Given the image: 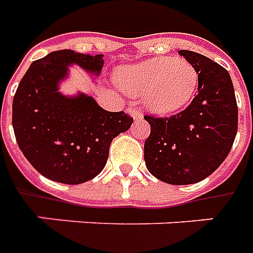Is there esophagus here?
<instances>
[{
    "instance_id": "esophagus-1",
    "label": "esophagus",
    "mask_w": 253,
    "mask_h": 253,
    "mask_svg": "<svg viewBox=\"0 0 253 253\" xmlns=\"http://www.w3.org/2000/svg\"><path fill=\"white\" fill-rule=\"evenodd\" d=\"M128 113H129L130 116L133 117V120H143V114H141L137 109H135V107H129Z\"/></svg>"
}]
</instances>
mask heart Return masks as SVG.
<instances>
[{"instance_id": "heart-1", "label": "heart", "mask_w": 253, "mask_h": 253, "mask_svg": "<svg viewBox=\"0 0 253 253\" xmlns=\"http://www.w3.org/2000/svg\"><path fill=\"white\" fill-rule=\"evenodd\" d=\"M118 85L133 96L141 95L148 112L166 116L184 109L199 85V73L184 58L159 57L121 66L116 73Z\"/></svg>"}]
</instances>
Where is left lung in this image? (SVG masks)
<instances>
[{
	"instance_id": "1",
	"label": "left lung",
	"mask_w": 253,
	"mask_h": 253,
	"mask_svg": "<svg viewBox=\"0 0 253 253\" xmlns=\"http://www.w3.org/2000/svg\"><path fill=\"white\" fill-rule=\"evenodd\" d=\"M178 53L198 71V94L173 117H144L151 125L144 161L158 180L188 185L209 177L226 159L237 133L238 109L232 79L223 66L195 51Z\"/></svg>"
}]
</instances>
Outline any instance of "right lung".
<instances>
[{
	"label": "right lung",
	"instance_id": "1",
	"mask_svg": "<svg viewBox=\"0 0 253 253\" xmlns=\"http://www.w3.org/2000/svg\"><path fill=\"white\" fill-rule=\"evenodd\" d=\"M103 64V54L53 51L34 61L17 87L12 105L16 140L28 162L49 180L69 185L92 180L106 165L113 139L133 123L124 112L102 109L84 92L60 91L71 66L98 78Z\"/></svg>",
	"mask_w": 253,
	"mask_h": 253
}]
</instances>
